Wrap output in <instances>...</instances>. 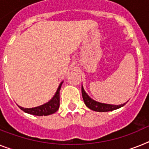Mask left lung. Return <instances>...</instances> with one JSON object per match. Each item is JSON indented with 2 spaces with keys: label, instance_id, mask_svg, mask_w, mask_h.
Masks as SVG:
<instances>
[{
  "label": "left lung",
  "instance_id": "obj_1",
  "mask_svg": "<svg viewBox=\"0 0 149 149\" xmlns=\"http://www.w3.org/2000/svg\"><path fill=\"white\" fill-rule=\"evenodd\" d=\"M82 98L87 107L89 109L92 110V111H97V112H107V111H112L114 110H117L118 108H120L123 106H124L127 102L122 104H104V103H101V102H96L95 100L92 99V98H90L89 95L88 94L86 93L85 91L83 86H82Z\"/></svg>",
  "mask_w": 149,
  "mask_h": 149
}]
</instances>
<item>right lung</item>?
Here are the masks:
<instances>
[{"mask_svg": "<svg viewBox=\"0 0 149 149\" xmlns=\"http://www.w3.org/2000/svg\"><path fill=\"white\" fill-rule=\"evenodd\" d=\"M63 82V81L61 82V84L58 86L57 92H55L53 98H51L49 102H47V103L44 104L42 105L38 106V107H32V108H25V107H20V106L18 105L19 107L26 113L32 115H36V116H47V115L54 113L57 110L59 109L60 90H61Z\"/></svg>", "mask_w": 149, "mask_h": 149, "instance_id": "add662e5", "label": "right lung"}]
</instances>
